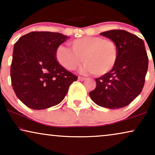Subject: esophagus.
I'll use <instances>...</instances> for the list:
<instances>
[{"mask_svg":"<svg viewBox=\"0 0 155 155\" xmlns=\"http://www.w3.org/2000/svg\"><path fill=\"white\" fill-rule=\"evenodd\" d=\"M85 79H86V78H84V77H80V76H79V77H78V80H80V81H84V80H85Z\"/></svg>","mask_w":155,"mask_h":155,"instance_id":"obj_1","label":"esophagus"}]
</instances>
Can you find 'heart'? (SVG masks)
Listing matches in <instances>:
<instances>
[{
    "instance_id": "heart-1",
    "label": "heart",
    "mask_w": 155,
    "mask_h": 155,
    "mask_svg": "<svg viewBox=\"0 0 155 155\" xmlns=\"http://www.w3.org/2000/svg\"><path fill=\"white\" fill-rule=\"evenodd\" d=\"M69 45L71 49L59 46L55 52L57 61L68 71H75L84 60L82 73L103 76L114 69L118 61V46L113 40L84 37L72 40Z\"/></svg>"
}]
</instances>
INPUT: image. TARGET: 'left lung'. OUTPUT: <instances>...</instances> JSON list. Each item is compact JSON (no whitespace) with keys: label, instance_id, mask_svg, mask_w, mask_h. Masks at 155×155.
<instances>
[{"label":"left lung","instance_id":"left-lung-1","mask_svg":"<svg viewBox=\"0 0 155 155\" xmlns=\"http://www.w3.org/2000/svg\"><path fill=\"white\" fill-rule=\"evenodd\" d=\"M100 35L115 41L118 61L110 73L95 79L96 88L89 94L100 107L120 109L132 102L145 84L148 68L145 44L136 35L122 29H113Z\"/></svg>","mask_w":155,"mask_h":155}]
</instances>
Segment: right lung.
Wrapping results in <instances>:
<instances>
[{
	"label": "right lung",
	"instance_id": "1",
	"mask_svg": "<svg viewBox=\"0 0 155 155\" xmlns=\"http://www.w3.org/2000/svg\"><path fill=\"white\" fill-rule=\"evenodd\" d=\"M67 36L31 31L15 44L10 77L16 96L27 107L45 109L63 101L78 77L63 68L55 52Z\"/></svg>",
	"mask_w": 155,
	"mask_h": 155
}]
</instances>
